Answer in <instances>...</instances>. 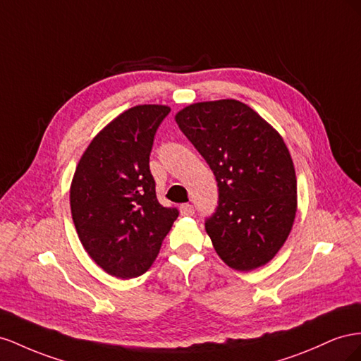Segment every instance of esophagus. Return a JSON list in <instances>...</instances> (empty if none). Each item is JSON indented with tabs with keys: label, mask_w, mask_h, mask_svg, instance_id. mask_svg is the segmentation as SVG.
<instances>
[{
	"label": "esophagus",
	"mask_w": 361,
	"mask_h": 361,
	"mask_svg": "<svg viewBox=\"0 0 361 361\" xmlns=\"http://www.w3.org/2000/svg\"><path fill=\"white\" fill-rule=\"evenodd\" d=\"M180 212H181L183 216H192L195 213V209H193L192 204H183L180 207Z\"/></svg>",
	"instance_id": "esophagus-1"
}]
</instances>
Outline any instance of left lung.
<instances>
[{
  "label": "left lung",
  "mask_w": 361,
  "mask_h": 361,
  "mask_svg": "<svg viewBox=\"0 0 361 361\" xmlns=\"http://www.w3.org/2000/svg\"><path fill=\"white\" fill-rule=\"evenodd\" d=\"M175 122L218 181V210L205 222L214 251L235 271L269 263L298 207L293 160L280 133L238 99L195 102Z\"/></svg>",
  "instance_id": "left-lung-1"
}]
</instances>
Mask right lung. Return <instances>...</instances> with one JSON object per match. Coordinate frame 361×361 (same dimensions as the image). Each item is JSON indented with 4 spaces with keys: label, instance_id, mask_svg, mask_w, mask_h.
Masks as SVG:
<instances>
[{
    "label": "right lung",
    "instance_id": "obj_1",
    "mask_svg": "<svg viewBox=\"0 0 361 361\" xmlns=\"http://www.w3.org/2000/svg\"><path fill=\"white\" fill-rule=\"evenodd\" d=\"M169 111L161 104L122 111L92 139L72 177L78 239L102 271L122 280L149 269L178 218L157 201L149 171L154 135Z\"/></svg>",
    "mask_w": 361,
    "mask_h": 361
}]
</instances>
